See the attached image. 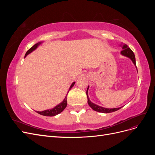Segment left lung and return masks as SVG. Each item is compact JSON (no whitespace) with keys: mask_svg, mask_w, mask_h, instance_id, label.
Returning a JSON list of instances; mask_svg holds the SVG:
<instances>
[{"mask_svg":"<svg viewBox=\"0 0 155 155\" xmlns=\"http://www.w3.org/2000/svg\"><path fill=\"white\" fill-rule=\"evenodd\" d=\"M120 46L122 47V50L121 51L120 54L124 55L125 56V57L129 58L131 61H132V62L133 63V64H134V66L137 68V65H136V59H135V55L133 53V51L130 50V48H129V46L125 45V44H121L120 45ZM138 72V70H137ZM88 88L89 86L87 88V98H88V105L90 106L92 109L97 112H102V113H109V112H114L119 110L120 109H121V107H118V108H113V109H108V108H105V107H103L101 106L97 105L95 104H94L92 103L90 99H89V97L88 96Z\"/></svg>","mask_w":155,"mask_h":155,"instance_id":"8db88e82","label":"left lung"}]
</instances>
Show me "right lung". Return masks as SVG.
<instances>
[{
  "instance_id": "1",
  "label": "right lung",
  "mask_w": 155,
  "mask_h": 155,
  "mask_svg": "<svg viewBox=\"0 0 155 155\" xmlns=\"http://www.w3.org/2000/svg\"><path fill=\"white\" fill-rule=\"evenodd\" d=\"M42 43H43V42H39V43H36L35 45H34V46H33L31 48H30L27 51V52L25 54V58H26V56L28 55L29 54L32 52L33 51L35 50ZM74 84H75V82H74L71 85V86L70 87L68 92H69V91L70 90V89H71L73 87V86L74 85ZM68 93H67V94H68ZM67 96H65L64 99L63 100V101L61 103H60L59 104H58V105H56L55 107L53 108V109L45 110H43V111H36V112L38 114H39L41 115H43V116H54L55 115H57V114L61 113V112L62 111H63V110L65 109V108L67 107Z\"/></svg>"
}]
</instances>
